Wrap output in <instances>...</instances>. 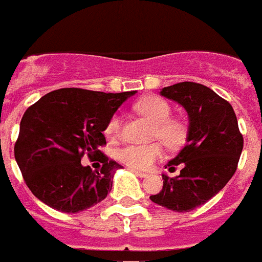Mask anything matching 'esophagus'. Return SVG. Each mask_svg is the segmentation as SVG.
<instances>
[{
    "label": "esophagus",
    "mask_w": 262,
    "mask_h": 262,
    "mask_svg": "<svg viewBox=\"0 0 262 262\" xmlns=\"http://www.w3.org/2000/svg\"><path fill=\"white\" fill-rule=\"evenodd\" d=\"M133 173H135L136 176H139V177H141V179H144V177H147V173H143V171H139V170H132Z\"/></svg>",
    "instance_id": "34e87169"
}]
</instances>
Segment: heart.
Listing matches in <instances>:
<instances>
[{
    "label": "heart",
    "mask_w": 262,
    "mask_h": 262,
    "mask_svg": "<svg viewBox=\"0 0 262 262\" xmlns=\"http://www.w3.org/2000/svg\"><path fill=\"white\" fill-rule=\"evenodd\" d=\"M135 110L154 123L152 137L159 139L169 148H177L184 143L185 127L177 119H171V108L166 100L158 96H145L135 103ZM122 126V118L115 114L110 118L105 126V135L114 139L119 135ZM162 147L159 144L125 145L118 149L119 162L136 170H147L162 158Z\"/></svg>",
    "instance_id": "b5f03b06"
}]
</instances>
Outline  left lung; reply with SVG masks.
<instances>
[{
  "mask_svg": "<svg viewBox=\"0 0 262 262\" xmlns=\"http://www.w3.org/2000/svg\"><path fill=\"white\" fill-rule=\"evenodd\" d=\"M188 114L187 143L167 163L169 171L180 166V174H162V191L149 199L173 211H191L224 188L235 174L243 149L232 105L210 88L180 82L161 91Z\"/></svg>",
  "mask_w": 262,
  "mask_h": 262,
  "instance_id": "left-lung-1",
  "label": "left lung"
}]
</instances>
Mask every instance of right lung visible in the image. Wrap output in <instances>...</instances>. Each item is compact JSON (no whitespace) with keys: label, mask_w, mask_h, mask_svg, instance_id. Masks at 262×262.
Masks as SVG:
<instances>
[{"label":"right lung","mask_w":262,"mask_h":262,"mask_svg":"<svg viewBox=\"0 0 262 262\" xmlns=\"http://www.w3.org/2000/svg\"><path fill=\"white\" fill-rule=\"evenodd\" d=\"M136 93H104L63 88L26 110L15 144V159L26 184L52 209L78 213L105 199L121 167L100 151L103 132L123 101ZM88 155L102 166L83 167Z\"/></svg>","instance_id":"add662e5"}]
</instances>
